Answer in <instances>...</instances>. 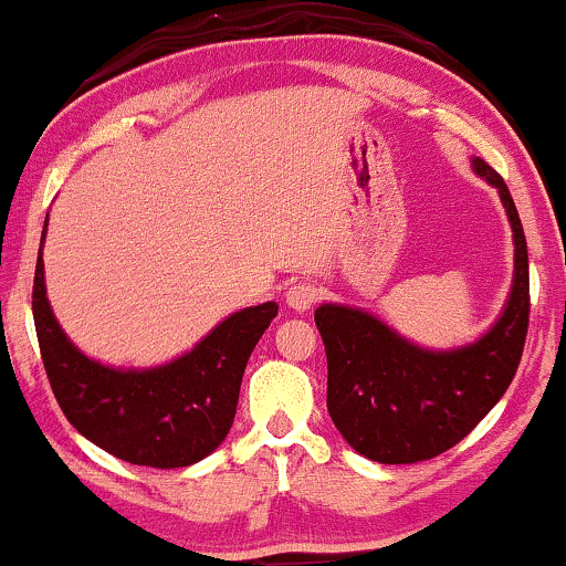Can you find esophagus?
<instances>
[{"instance_id":"34e87169","label":"esophagus","mask_w":566,"mask_h":566,"mask_svg":"<svg viewBox=\"0 0 566 566\" xmlns=\"http://www.w3.org/2000/svg\"><path fill=\"white\" fill-rule=\"evenodd\" d=\"M317 298V289L312 283H294L285 291V304L296 312H307Z\"/></svg>"}]
</instances>
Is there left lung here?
<instances>
[{"label":"left lung","mask_w":566,"mask_h":566,"mask_svg":"<svg viewBox=\"0 0 566 566\" xmlns=\"http://www.w3.org/2000/svg\"><path fill=\"white\" fill-rule=\"evenodd\" d=\"M471 169L493 185L514 238V277L495 323L474 342L429 349L363 307L325 302L315 323L328 357V413L357 453L418 463L444 453L506 395L530 323V262L522 219L501 175L480 156Z\"/></svg>","instance_id":"8db88e82"}]
</instances>
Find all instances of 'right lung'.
Here are the masks:
<instances>
[{
    "mask_svg": "<svg viewBox=\"0 0 566 566\" xmlns=\"http://www.w3.org/2000/svg\"><path fill=\"white\" fill-rule=\"evenodd\" d=\"M46 224L50 214L33 275V323L60 410L78 434L135 467L179 469L203 461L228 437L245 363L277 315V304L232 312L196 347L161 365L99 363L71 342L46 298Z\"/></svg>",
    "mask_w": 566,
    "mask_h": 566,
    "instance_id": "1",
    "label": "right lung"
}]
</instances>
